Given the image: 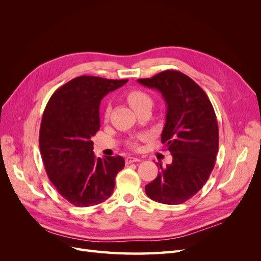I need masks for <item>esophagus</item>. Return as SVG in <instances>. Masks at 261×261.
<instances>
[{"mask_svg":"<svg viewBox=\"0 0 261 261\" xmlns=\"http://www.w3.org/2000/svg\"><path fill=\"white\" fill-rule=\"evenodd\" d=\"M140 161V159L139 158H135V156H127L125 159V163L126 164H130V163H133V162H139Z\"/></svg>","mask_w":261,"mask_h":261,"instance_id":"obj_1","label":"esophagus"}]
</instances>
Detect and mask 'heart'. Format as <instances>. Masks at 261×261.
Wrapping results in <instances>:
<instances>
[{"label": "heart", "instance_id": "heart-1", "mask_svg": "<svg viewBox=\"0 0 261 261\" xmlns=\"http://www.w3.org/2000/svg\"><path fill=\"white\" fill-rule=\"evenodd\" d=\"M126 99H127V102L129 106L135 110V111H138L140 108H143L144 106H151V98H150L147 93L139 91V90H133L129 91L127 94H126ZM109 115V109H107L106 111V117ZM132 148H136V144L132 143L130 144Z\"/></svg>", "mask_w": 261, "mask_h": 261}]
</instances>
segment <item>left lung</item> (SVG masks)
Returning <instances> with one entry per match:
<instances>
[{
  "instance_id": "1",
  "label": "left lung",
  "mask_w": 261,
  "mask_h": 261,
  "mask_svg": "<svg viewBox=\"0 0 261 261\" xmlns=\"http://www.w3.org/2000/svg\"><path fill=\"white\" fill-rule=\"evenodd\" d=\"M138 83L159 90L167 103L161 143L173 156L165 168L156 163L160 171L145 192L164 204L183 203L200 191L215 168L219 149L215 110L206 92L177 70H164Z\"/></svg>"
}]
</instances>
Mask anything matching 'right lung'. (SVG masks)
Segmentation results:
<instances>
[{"label": "right lung", "instance_id": "add662e5", "mask_svg": "<svg viewBox=\"0 0 261 261\" xmlns=\"http://www.w3.org/2000/svg\"><path fill=\"white\" fill-rule=\"evenodd\" d=\"M128 82L80 76L63 85L46 105L39 146L49 179L76 207H90L112 195L121 155L94 156L92 136L100 129L99 106L105 96Z\"/></svg>", "mask_w": 261, "mask_h": 261}]
</instances>
